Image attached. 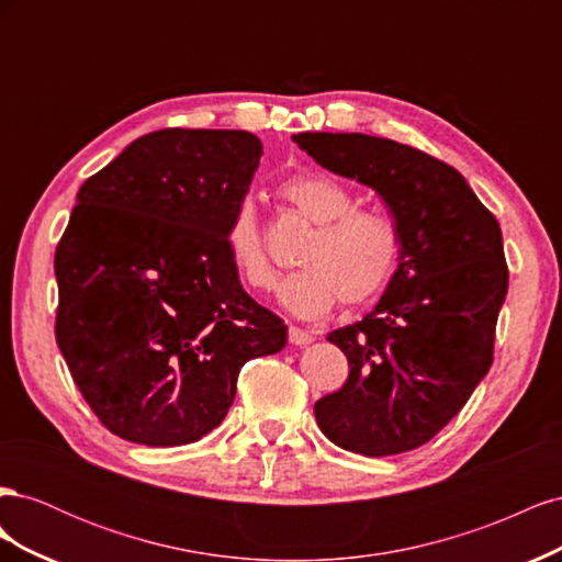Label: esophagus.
I'll list each match as a JSON object with an SVG mask.
<instances>
[{"label": "esophagus", "mask_w": 562, "mask_h": 562, "mask_svg": "<svg viewBox=\"0 0 562 562\" xmlns=\"http://www.w3.org/2000/svg\"><path fill=\"white\" fill-rule=\"evenodd\" d=\"M288 339H291L293 345H297V347H304V345H310L312 342V333H307V330H302V328H297V326H291L288 328Z\"/></svg>", "instance_id": "34e87169"}]
</instances>
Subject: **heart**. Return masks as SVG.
<instances>
[{
	"mask_svg": "<svg viewBox=\"0 0 562 562\" xmlns=\"http://www.w3.org/2000/svg\"><path fill=\"white\" fill-rule=\"evenodd\" d=\"M279 196L312 227L297 252L295 274L281 288V304L302 318H316L342 300L347 307L378 297L394 277L401 234L394 220L361 209L345 182L326 173H300L279 184ZM225 244L234 274L250 291H269L277 269L269 260L258 209L250 196L236 203Z\"/></svg>",
	"mask_w": 562,
	"mask_h": 562,
	"instance_id": "1",
	"label": "heart"
}]
</instances>
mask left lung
Wrapping results in <instances>:
<instances>
[{
    "mask_svg": "<svg viewBox=\"0 0 562 562\" xmlns=\"http://www.w3.org/2000/svg\"><path fill=\"white\" fill-rule=\"evenodd\" d=\"M328 171L372 187L394 213L401 258L363 321L328 335L349 378L316 401L321 431L366 457L415 450L487 375L508 291L502 229L462 173L417 147L366 133H297Z\"/></svg>",
    "mask_w": 562,
    "mask_h": 562,
    "instance_id": "1",
    "label": "left lung"
}]
</instances>
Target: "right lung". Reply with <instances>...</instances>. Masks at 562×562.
<instances>
[{"label": "right lung", "instance_id": "1", "mask_svg": "<svg viewBox=\"0 0 562 562\" xmlns=\"http://www.w3.org/2000/svg\"><path fill=\"white\" fill-rule=\"evenodd\" d=\"M260 155L248 131L164 128L81 184L54 260L56 339L114 436L194 443L244 363L283 349V321L244 291L225 244Z\"/></svg>", "mask_w": 562, "mask_h": 562}]
</instances>
